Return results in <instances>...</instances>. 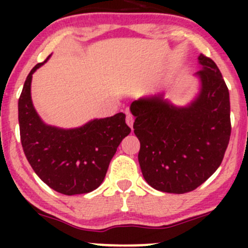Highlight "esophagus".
Returning a JSON list of instances; mask_svg holds the SVG:
<instances>
[{"instance_id":"34e87169","label":"esophagus","mask_w":248,"mask_h":248,"mask_svg":"<svg viewBox=\"0 0 248 248\" xmlns=\"http://www.w3.org/2000/svg\"><path fill=\"white\" fill-rule=\"evenodd\" d=\"M126 122H127V124H128V126H129V127L132 128V129H133L134 116L132 115V113H129V112H127V113H126Z\"/></svg>"}]
</instances>
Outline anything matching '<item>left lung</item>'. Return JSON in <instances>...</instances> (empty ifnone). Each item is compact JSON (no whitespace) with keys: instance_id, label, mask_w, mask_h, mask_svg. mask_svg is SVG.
I'll return each mask as SVG.
<instances>
[{"instance_id":"8db88e82","label":"left lung","mask_w":248,"mask_h":248,"mask_svg":"<svg viewBox=\"0 0 248 248\" xmlns=\"http://www.w3.org/2000/svg\"><path fill=\"white\" fill-rule=\"evenodd\" d=\"M198 62L201 88L186 106H175L163 93L130 105L142 175L158 191L195 190L218 169L229 146V88L212 59L199 55Z\"/></svg>"}]
</instances>
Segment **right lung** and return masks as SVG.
Instances as JSON below:
<instances>
[{
  "label": "right lung",
  "instance_id": "add662e5",
  "mask_svg": "<svg viewBox=\"0 0 248 248\" xmlns=\"http://www.w3.org/2000/svg\"><path fill=\"white\" fill-rule=\"evenodd\" d=\"M44 62L30 71L18 99L24 154L37 176L55 191L67 196L91 192L102 183L119 144L130 133L126 115L93 119L71 129L46 124L31 100L32 75Z\"/></svg>",
  "mask_w": 248,
  "mask_h": 248
}]
</instances>
